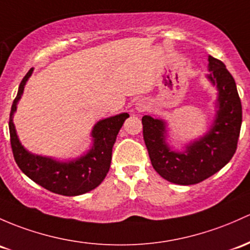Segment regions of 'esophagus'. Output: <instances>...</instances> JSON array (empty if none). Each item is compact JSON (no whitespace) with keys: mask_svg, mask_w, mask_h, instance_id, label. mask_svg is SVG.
<instances>
[{"mask_svg":"<svg viewBox=\"0 0 250 250\" xmlns=\"http://www.w3.org/2000/svg\"><path fill=\"white\" fill-rule=\"evenodd\" d=\"M146 109V102L139 101L138 103L135 104V110L136 111H144Z\"/></svg>","mask_w":250,"mask_h":250,"instance_id":"obj_1","label":"esophagus"}]
</instances>
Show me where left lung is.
Returning a JSON list of instances; mask_svg holds the SVG:
<instances>
[{"mask_svg": "<svg viewBox=\"0 0 250 250\" xmlns=\"http://www.w3.org/2000/svg\"><path fill=\"white\" fill-rule=\"evenodd\" d=\"M207 80L217 88L214 120L207 132L176 149L165 120L145 115L143 133L152 167L169 182L196 185L224 167L237 148L242 105L232 75L225 64L208 56Z\"/></svg>", "mask_w": 250, "mask_h": 250, "instance_id": "obj_1", "label": "left lung"}]
</instances>
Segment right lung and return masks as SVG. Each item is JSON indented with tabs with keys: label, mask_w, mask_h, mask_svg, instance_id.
Segmentation results:
<instances>
[{
	"label": "right lung",
	"mask_w": 250,
	"mask_h": 250,
	"mask_svg": "<svg viewBox=\"0 0 250 250\" xmlns=\"http://www.w3.org/2000/svg\"><path fill=\"white\" fill-rule=\"evenodd\" d=\"M32 73L33 68H31L23 77L10 110V144L15 162L27 177L52 193L65 196H77L88 193L103 182L109 171L112 146L116 141L118 132L129 115L122 112L99 120L92 128L90 149L77 158L60 160L32 153L22 146L13 122L18 103Z\"/></svg>",
	"instance_id": "1"
}]
</instances>
